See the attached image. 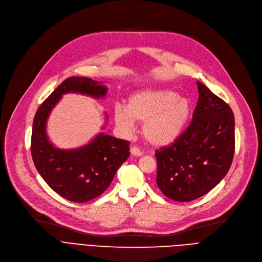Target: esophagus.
<instances>
[{"label":"esophagus","instance_id":"34e87169","mask_svg":"<svg viewBox=\"0 0 262 262\" xmlns=\"http://www.w3.org/2000/svg\"><path fill=\"white\" fill-rule=\"evenodd\" d=\"M130 152H131V155L134 157H142L143 156V152L141 150H138L136 147H131Z\"/></svg>","mask_w":262,"mask_h":262}]
</instances>
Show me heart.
<instances>
[{
    "instance_id": "b5f03b06",
    "label": "heart",
    "mask_w": 262,
    "mask_h": 262,
    "mask_svg": "<svg viewBox=\"0 0 262 262\" xmlns=\"http://www.w3.org/2000/svg\"><path fill=\"white\" fill-rule=\"evenodd\" d=\"M188 100L178 98L172 91L143 90L130 96L127 107L116 106L114 119L126 133L134 130V121L144 122L142 133L153 147H164L178 140L190 117Z\"/></svg>"
}]
</instances>
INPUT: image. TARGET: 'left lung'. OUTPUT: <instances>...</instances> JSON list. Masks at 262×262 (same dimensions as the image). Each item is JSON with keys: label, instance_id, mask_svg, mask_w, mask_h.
Instances as JSON below:
<instances>
[{"label": "left lung", "instance_id": "8db88e82", "mask_svg": "<svg viewBox=\"0 0 262 262\" xmlns=\"http://www.w3.org/2000/svg\"><path fill=\"white\" fill-rule=\"evenodd\" d=\"M199 100L192 120L176 142L156 151L157 184L178 202L211 190L226 176L235 153V117L230 106L196 81Z\"/></svg>", "mask_w": 262, "mask_h": 262}]
</instances>
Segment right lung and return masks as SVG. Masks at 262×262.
<instances>
[{
	"instance_id": "obj_1",
	"label": "right lung",
	"mask_w": 262,
	"mask_h": 262,
	"mask_svg": "<svg viewBox=\"0 0 262 262\" xmlns=\"http://www.w3.org/2000/svg\"><path fill=\"white\" fill-rule=\"evenodd\" d=\"M106 91L99 81L70 77L42 102L34 118L30 146L34 164L48 185L72 202L83 203L104 192L117 169L130 157V143L101 132L85 146L58 149L46 134V121L63 94L103 98Z\"/></svg>"
}]
</instances>
